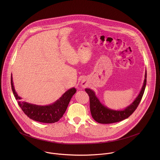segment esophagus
<instances>
[{
    "instance_id": "34e87169",
    "label": "esophagus",
    "mask_w": 160,
    "mask_h": 160,
    "mask_svg": "<svg viewBox=\"0 0 160 160\" xmlns=\"http://www.w3.org/2000/svg\"><path fill=\"white\" fill-rule=\"evenodd\" d=\"M86 83H85V82L82 83V86H86Z\"/></svg>"
}]
</instances>
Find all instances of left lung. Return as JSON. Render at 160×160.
Wrapping results in <instances>:
<instances>
[{
  "label": "left lung",
  "instance_id": "1",
  "mask_svg": "<svg viewBox=\"0 0 160 160\" xmlns=\"http://www.w3.org/2000/svg\"><path fill=\"white\" fill-rule=\"evenodd\" d=\"M146 84L147 71H145L143 84L139 94L130 105L121 110H114L108 108L100 102L93 91L86 88L85 91L89 96L90 109L92 118L95 121L101 124L114 123L128 118L136 110L143 95Z\"/></svg>",
  "mask_w": 160,
  "mask_h": 160
}]
</instances>
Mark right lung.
I'll list each match as a JSON object with an SVG mask.
<instances>
[{
    "mask_svg": "<svg viewBox=\"0 0 160 160\" xmlns=\"http://www.w3.org/2000/svg\"><path fill=\"white\" fill-rule=\"evenodd\" d=\"M11 86L13 93L24 114L34 121L44 123H54L59 121L66 112L72 97L76 92L74 88H71L52 104L42 106L20 101L22 98L15 91L12 74H11Z\"/></svg>",
    "mask_w": 160,
    "mask_h": 160,
    "instance_id": "obj_1",
    "label": "right lung"
}]
</instances>
